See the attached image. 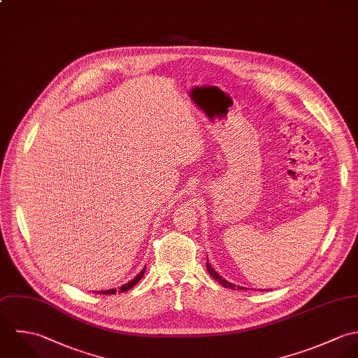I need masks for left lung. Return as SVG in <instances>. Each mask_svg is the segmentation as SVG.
<instances>
[{
    "label": "left lung",
    "mask_w": 358,
    "mask_h": 358,
    "mask_svg": "<svg viewBox=\"0 0 358 358\" xmlns=\"http://www.w3.org/2000/svg\"><path fill=\"white\" fill-rule=\"evenodd\" d=\"M206 268H208V271H209V274L213 277V280H215L220 285L224 286V287H229V289H234V290H236V289H243V290H246L248 287H245V286H236L234 285V284H231V282H228L227 280H224L217 271H215V268L210 266V263H209V260H206Z\"/></svg>",
    "instance_id": "obj_1"
}]
</instances>
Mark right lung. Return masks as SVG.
I'll list each match as a JSON object with an SVG mask.
<instances>
[{"label":"right lung","mask_w":358,"mask_h":358,"mask_svg":"<svg viewBox=\"0 0 358 358\" xmlns=\"http://www.w3.org/2000/svg\"><path fill=\"white\" fill-rule=\"evenodd\" d=\"M145 268L146 267H143V270L136 275V278L134 280H131V281H129L127 284H124V285L120 286L119 287V292H127V290H130L133 286L136 285L141 278L143 277V273H145ZM96 293H102V294H113V293H116V289H108V290H101V292H96Z\"/></svg>","instance_id":"right-lung-1"}]
</instances>
